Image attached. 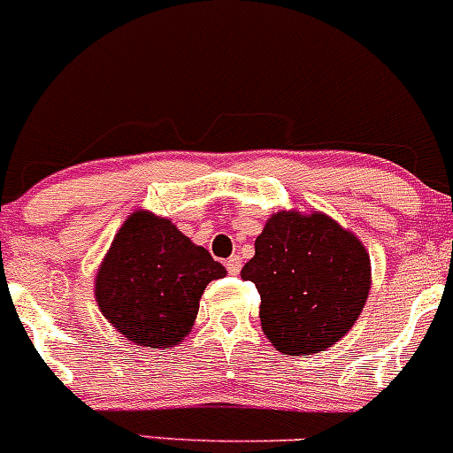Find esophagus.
<instances>
[{"mask_svg": "<svg viewBox=\"0 0 453 453\" xmlns=\"http://www.w3.org/2000/svg\"><path fill=\"white\" fill-rule=\"evenodd\" d=\"M225 265H226L228 274L235 276V274H240V270H242V259H240V257H237V255H233V257H228Z\"/></svg>", "mask_w": 453, "mask_h": 453, "instance_id": "1", "label": "esophagus"}]
</instances>
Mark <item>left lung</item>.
Segmentation results:
<instances>
[{
    "label": "left lung",
    "instance_id": "left-lung-1",
    "mask_svg": "<svg viewBox=\"0 0 453 453\" xmlns=\"http://www.w3.org/2000/svg\"><path fill=\"white\" fill-rule=\"evenodd\" d=\"M369 255L322 213L279 211L255 242L242 279L261 296V328L285 354H315L352 328L369 294Z\"/></svg>",
    "mask_w": 453,
    "mask_h": 453
}]
</instances>
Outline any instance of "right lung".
<instances>
[{
    "label": "right lung",
    "mask_w": 453,
    "mask_h": 453,
    "mask_svg": "<svg viewBox=\"0 0 453 453\" xmlns=\"http://www.w3.org/2000/svg\"><path fill=\"white\" fill-rule=\"evenodd\" d=\"M226 270L166 218L131 213L96 274L101 313L131 343L177 345L192 328L209 280Z\"/></svg>",
    "instance_id": "1"
}]
</instances>
